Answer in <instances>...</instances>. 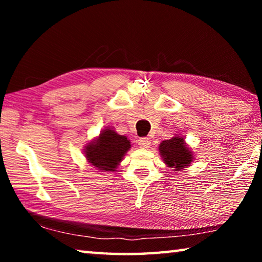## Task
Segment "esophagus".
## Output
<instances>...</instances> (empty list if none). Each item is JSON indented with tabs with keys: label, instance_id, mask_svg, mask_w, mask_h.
I'll return each mask as SVG.
<instances>
[{
	"label": "esophagus",
	"instance_id": "obj_1",
	"mask_svg": "<svg viewBox=\"0 0 262 262\" xmlns=\"http://www.w3.org/2000/svg\"><path fill=\"white\" fill-rule=\"evenodd\" d=\"M137 143H139L140 148L142 149H148L150 147V140L148 139V137H141V139L137 141Z\"/></svg>",
	"mask_w": 262,
	"mask_h": 262
}]
</instances>
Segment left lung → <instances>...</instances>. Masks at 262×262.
<instances>
[{
  "instance_id": "8db88e82",
  "label": "left lung",
  "mask_w": 262,
  "mask_h": 262,
  "mask_svg": "<svg viewBox=\"0 0 262 262\" xmlns=\"http://www.w3.org/2000/svg\"><path fill=\"white\" fill-rule=\"evenodd\" d=\"M159 154L164 163L167 166L174 168V171L183 170L186 166H189L190 162L193 161L192 152L186 145L183 137L179 135L163 141L159 144Z\"/></svg>"
}]
</instances>
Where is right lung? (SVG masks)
I'll use <instances>...</instances> for the list:
<instances>
[{"instance_id": "add662e5", "label": "right lung", "mask_w": 262, "mask_h": 262, "mask_svg": "<svg viewBox=\"0 0 262 262\" xmlns=\"http://www.w3.org/2000/svg\"><path fill=\"white\" fill-rule=\"evenodd\" d=\"M130 148L127 136L119 135L111 128L101 130L99 136L85 147V157L100 171H115Z\"/></svg>"}]
</instances>
